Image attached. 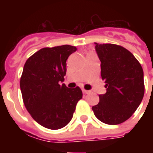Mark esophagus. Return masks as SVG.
Wrapping results in <instances>:
<instances>
[{
	"mask_svg": "<svg viewBox=\"0 0 153 153\" xmlns=\"http://www.w3.org/2000/svg\"><path fill=\"white\" fill-rule=\"evenodd\" d=\"M82 93H83L84 94H87L90 93V91H86V90H82Z\"/></svg>",
	"mask_w": 153,
	"mask_h": 153,
	"instance_id": "esophagus-1",
	"label": "esophagus"
}]
</instances>
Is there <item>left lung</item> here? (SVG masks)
Wrapping results in <instances>:
<instances>
[{
    "instance_id": "8db88e82",
    "label": "left lung",
    "mask_w": 153,
    "mask_h": 153,
    "mask_svg": "<svg viewBox=\"0 0 153 153\" xmlns=\"http://www.w3.org/2000/svg\"><path fill=\"white\" fill-rule=\"evenodd\" d=\"M101 61V76L106 93L92 107L96 117L107 125H118L137 110L145 94L144 72L127 49L116 44L94 43Z\"/></svg>"
}]
</instances>
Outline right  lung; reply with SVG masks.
Here are the masks:
<instances>
[{
  "label": "right lung",
  "instance_id": "1",
  "mask_svg": "<svg viewBox=\"0 0 153 153\" xmlns=\"http://www.w3.org/2000/svg\"><path fill=\"white\" fill-rule=\"evenodd\" d=\"M76 50L71 45L44 48L24 66L20 83L23 101L32 118L47 128L67 126L82 98L79 86L70 89L59 85L67 73V59Z\"/></svg>",
  "mask_w": 153,
  "mask_h": 153
}]
</instances>
